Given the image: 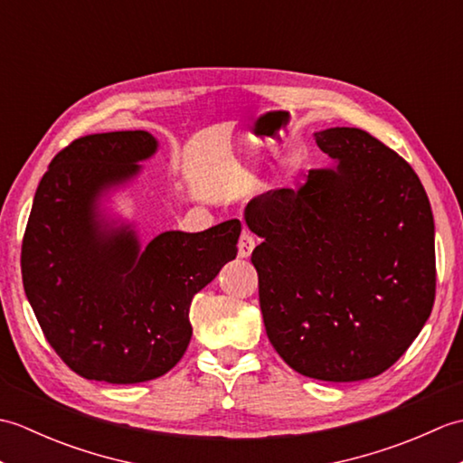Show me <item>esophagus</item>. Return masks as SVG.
<instances>
[{
  "label": "esophagus",
  "mask_w": 463,
  "mask_h": 463,
  "mask_svg": "<svg viewBox=\"0 0 463 463\" xmlns=\"http://www.w3.org/2000/svg\"><path fill=\"white\" fill-rule=\"evenodd\" d=\"M254 247H257V241H254L252 234L249 231H242L241 232V239H239V257L241 259H249Z\"/></svg>",
  "instance_id": "1"
}]
</instances>
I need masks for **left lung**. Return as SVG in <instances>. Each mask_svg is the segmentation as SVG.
Masks as SVG:
<instances>
[{"label":"left lung","mask_w":463,"mask_h":463,"mask_svg":"<svg viewBox=\"0 0 463 463\" xmlns=\"http://www.w3.org/2000/svg\"><path fill=\"white\" fill-rule=\"evenodd\" d=\"M336 165L244 209L269 340L302 376L358 382L386 372L436 298L434 216L414 169L356 127L317 135Z\"/></svg>","instance_id":"8db88e82"}]
</instances>
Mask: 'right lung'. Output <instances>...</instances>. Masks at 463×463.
Listing matches in <instances>:
<instances>
[{"label":"right lung","instance_id":"right-lung-1","mask_svg":"<svg viewBox=\"0 0 463 463\" xmlns=\"http://www.w3.org/2000/svg\"><path fill=\"white\" fill-rule=\"evenodd\" d=\"M156 141L146 131L85 135L39 181L22 242L27 300L57 356L107 383L163 376L189 346L193 297L237 257L241 221L169 231L141 252L133 231H103L95 201L131 179Z\"/></svg>","mask_w":463,"mask_h":463}]
</instances>
